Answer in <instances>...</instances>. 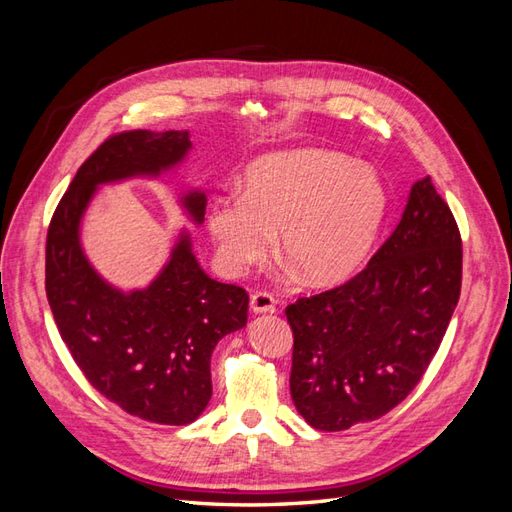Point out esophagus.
Masks as SVG:
<instances>
[{"label": "esophagus", "mask_w": 512, "mask_h": 512, "mask_svg": "<svg viewBox=\"0 0 512 512\" xmlns=\"http://www.w3.org/2000/svg\"><path fill=\"white\" fill-rule=\"evenodd\" d=\"M250 307L254 314H269L275 312V299L269 292H254L250 297Z\"/></svg>", "instance_id": "obj_1"}]
</instances>
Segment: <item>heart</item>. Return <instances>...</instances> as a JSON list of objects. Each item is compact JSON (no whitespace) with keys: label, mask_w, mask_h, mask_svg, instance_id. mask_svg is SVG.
<instances>
[{"label":"heart","mask_w":512,"mask_h":512,"mask_svg":"<svg viewBox=\"0 0 512 512\" xmlns=\"http://www.w3.org/2000/svg\"><path fill=\"white\" fill-rule=\"evenodd\" d=\"M386 213L380 177L342 153H267L245 170L243 194L215 198L207 232L230 277L280 247L309 286L342 284L359 271Z\"/></svg>","instance_id":"1"}]
</instances>
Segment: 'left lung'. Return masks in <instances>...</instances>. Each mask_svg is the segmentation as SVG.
<instances>
[{"instance_id": "1", "label": "left lung", "mask_w": 512, "mask_h": 512, "mask_svg": "<svg viewBox=\"0 0 512 512\" xmlns=\"http://www.w3.org/2000/svg\"><path fill=\"white\" fill-rule=\"evenodd\" d=\"M461 292V235L418 179L393 235L350 282L286 307L290 395L314 429L344 431L391 412L421 382Z\"/></svg>"}]
</instances>
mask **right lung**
<instances>
[{
    "label": "right lung",
    "instance_id": "right-lung-1",
    "mask_svg": "<svg viewBox=\"0 0 512 512\" xmlns=\"http://www.w3.org/2000/svg\"><path fill=\"white\" fill-rule=\"evenodd\" d=\"M190 149L185 130L106 138L59 200L46 235V299L74 363L108 401L160 425H188L203 414L211 399V352L245 327L250 297L200 269L185 228L149 286L119 290L91 267L81 224L100 185L158 179ZM179 203L203 224V192H183Z\"/></svg>",
    "mask_w": 512,
    "mask_h": 512
}]
</instances>
